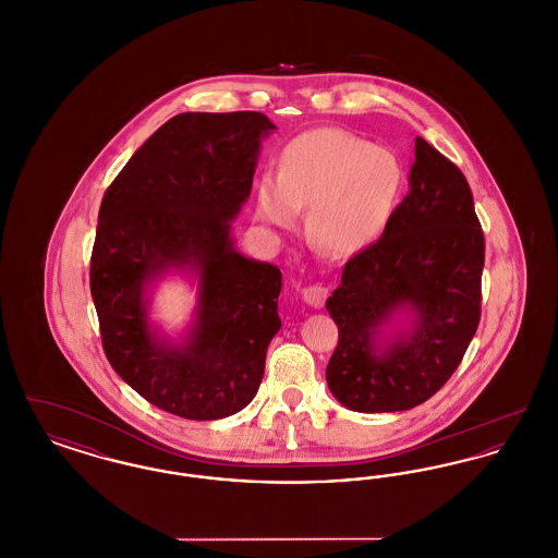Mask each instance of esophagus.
<instances>
[{
	"instance_id": "1",
	"label": "esophagus",
	"mask_w": 558,
	"mask_h": 558,
	"mask_svg": "<svg viewBox=\"0 0 558 558\" xmlns=\"http://www.w3.org/2000/svg\"><path fill=\"white\" fill-rule=\"evenodd\" d=\"M303 301L307 303V305H312V307H322L324 305V301H326V296H328V289L326 287H322V284H314V287H307V289H303Z\"/></svg>"
}]
</instances>
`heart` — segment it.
I'll return each mask as SVG.
<instances>
[{"label":"heart","instance_id":"1","mask_svg":"<svg viewBox=\"0 0 558 558\" xmlns=\"http://www.w3.org/2000/svg\"><path fill=\"white\" fill-rule=\"evenodd\" d=\"M398 157L355 133L318 128L291 140L278 160V178L257 184V217L274 230H292L307 209V239L351 257L376 244L403 194Z\"/></svg>","mask_w":558,"mask_h":558}]
</instances>
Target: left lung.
Here are the masks:
<instances>
[{
	"instance_id": "1",
	"label": "left lung",
	"mask_w": 558,
	"mask_h": 558,
	"mask_svg": "<svg viewBox=\"0 0 558 558\" xmlns=\"http://www.w3.org/2000/svg\"><path fill=\"white\" fill-rule=\"evenodd\" d=\"M485 240L462 171L416 137L410 192L326 301L339 326L328 389L353 412H401L450 378L481 318Z\"/></svg>"
}]
</instances>
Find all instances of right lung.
Segmentation results:
<instances>
[{
    "instance_id": "obj_1",
    "label": "right lung",
    "mask_w": 558,
    "mask_h": 558,
    "mask_svg": "<svg viewBox=\"0 0 558 558\" xmlns=\"http://www.w3.org/2000/svg\"><path fill=\"white\" fill-rule=\"evenodd\" d=\"M274 130L253 110L182 112L135 150L100 205L89 287L108 362L142 398L187 421L246 408L282 326V271L244 257L232 239ZM173 270L197 287L178 342L149 322L151 289Z\"/></svg>"
}]
</instances>
